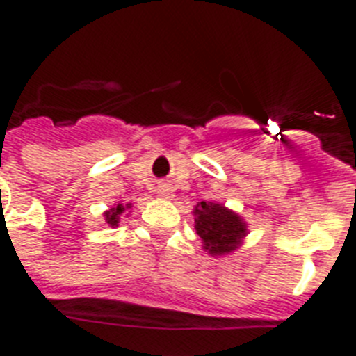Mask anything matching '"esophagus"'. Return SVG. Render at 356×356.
<instances>
[{
  "instance_id": "obj_1",
  "label": "esophagus",
  "mask_w": 356,
  "mask_h": 356,
  "mask_svg": "<svg viewBox=\"0 0 356 356\" xmlns=\"http://www.w3.org/2000/svg\"><path fill=\"white\" fill-rule=\"evenodd\" d=\"M160 194H162L163 197H172V187L171 185H162V187H160Z\"/></svg>"
}]
</instances>
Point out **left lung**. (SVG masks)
Listing matches in <instances>:
<instances>
[{
    "label": "left lung",
    "instance_id": "8db88e82",
    "mask_svg": "<svg viewBox=\"0 0 356 356\" xmlns=\"http://www.w3.org/2000/svg\"><path fill=\"white\" fill-rule=\"evenodd\" d=\"M196 234L203 241V248L210 254H225L238 246L241 238L246 235V225L232 210L219 203L201 201L196 210Z\"/></svg>",
    "mask_w": 356,
    "mask_h": 356
}]
</instances>
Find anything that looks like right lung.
Segmentation results:
<instances>
[{"mask_svg":"<svg viewBox=\"0 0 356 356\" xmlns=\"http://www.w3.org/2000/svg\"><path fill=\"white\" fill-rule=\"evenodd\" d=\"M127 209H128V207H127ZM122 212H124V207H122V205H118L115 209H110L108 212L105 213V221L108 222L110 226H118L119 219H121L119 216H121Z\"/></svg>","mask_w":356,"mask_h":356,"instance_id":"obj_1","label":"right lung"}]
</instances>
